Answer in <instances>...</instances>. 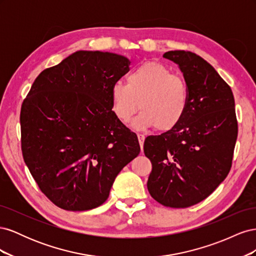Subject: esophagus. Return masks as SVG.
<instances>
[{
    "instance_id": "1",
    "label": "esophagus",
    "mask_w": 256,
    "mask_h": 256,
    "mask_svg": "<svg viewBox=\"0 0 256 256\" xmlns=\"http://www.w3.org/2000/svg\"><path fill=\"white\" fill-rule=\"evenodd\" d=\"M138 144L141 146V150L143 148V144H144V140H145V136L138 134Z\"/></svg>"
}]
</instances>
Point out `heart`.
Returning <instances> with one entry per match:
<instances>
[{"instance_id":"obj_1","label":"heart","mask_w":256,"mask_h":256,"mask_svg":"<svg viewBox=\"0 0 256 256\" xmlns=\"http://www.w3.org/2000/svg\"><path fill=\"white\" fill-rule=\"evenodd\" d=\"M113 111L122 122H134L136 129L156 127L170 131L180 125L189 106V90L184 80L166 66L147 62L127 76V84L115 82L111 88Z\"/></svg>"}]
</instances>
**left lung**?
<instances>
[{
  "instance_id": "1",
  "label": "left lung",
  "mask_w": 256,
  "mask_h": 256,
  "mask_svg": "<svg viewBox=\"0 0 256 256\" xmlns=\"http://www.w3.org/2000/svg\"><path fill=\"white\" fill-rule=\"evenodd\" d=\"M178 64L189 90V106L180 125L145 138L152 162L147 180L158 203L186 208L202 202L226 180L238 134L235 100L230 85L196 53L168 51Z\"/></svg>"
}]
</instances>
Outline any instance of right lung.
I'll use <instances>...</instances> for the list:
<instances>
[{
  "label": "right lung",
  "mask_w": 256,
  "mask_h": 256,
  "mask_svg": "<svg viewBox=\"0 0 256 256\" xmlns=\"http://www.w3.org/2000/svg\"><path fill=\"white\" fill-rule=\"evenodd\" d=\"M130 60L76 51L35 79L20 112L23 159L40 191L65 210L104 204L116 176L140 152L112 111V85Z\"/></svg>",
  "instance_id": "add662e5"
}]
</instances>
